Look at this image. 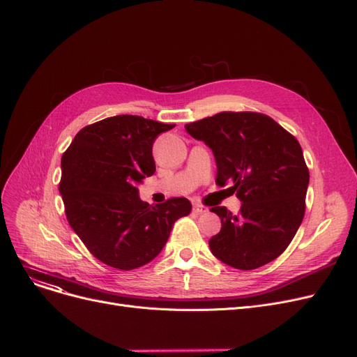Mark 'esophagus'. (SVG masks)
Here are the masks:
<instances>
[{"mask_svg": "<svg viewBox=\"0 0 357 357\" xmlns=\"http://www.w3.org/2000/svg\"><path fill=\"white\" fill-rule=\"evenodd\" d=\"M192 212H194V213H197V215H203V213H206V212H207V208H206V207H203V206H200V204H194V207H192Z\"/></svg>", "mask_w": 357, "mask_h": 357, "instance_id": "esophagus-1", "label": "esophagus"}]
</instances>
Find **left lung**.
Masks as SVG:
<instances>
[{"label":"left lung","mask_w":357,"mask_h":357,"mask_svg":"<svg viewBox=\"0 0 357 357\" xmlns=\"http://www.w3.org/2000/svg\"><path fill=\"white\" fill-rule=\"evenodd\" d=\"M215 154L216 183L236 192L241 208L212 207L220 232L208 247L228 266L257 269L285 252L305 218L309 169L296 137L256 112H220L187 123Z\"/></svg>","instance_id":"8db88e82"}]
</instances>
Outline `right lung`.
<instances>
[{
    "label": "right lung",
    "instance_id": "right-lung-1",
    "mask_svg": "<svg viewBox=\"0 0 357 357\" xmlns=\"http://www.w3.org/2000/svg\"><path fill=\"white\" fill-rule=\"evenodd\" d=\"M119 114L77 132L61 157L59 191L69 225L104 265L130 271L165 247L174 223L191 212L183 197L150 206L135 187L155 172L153 144L174 128Z\"/></svg>",
    "mask_w": 357,
    "mask_h": 357
}]
</instances>
